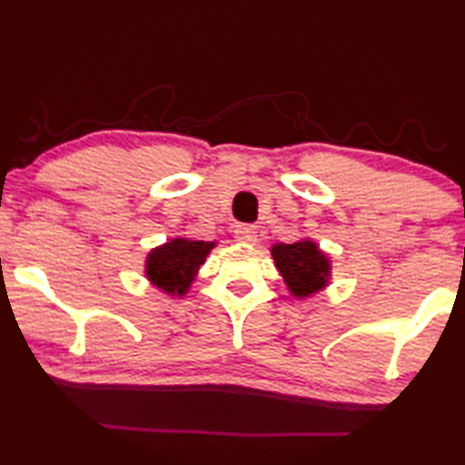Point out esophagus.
<instances>
[{"instance_id":"34e87169","label":"esophagus","mask_w":465,"mask_h":465,"mask_svg":"<svg viewBox=\"0 0 465 465\" xmlns=\"http://www.w3.org/2000/svg\"><path fill=\"white\" fill-rule=\"evenodd\" d=\"M258 238V232L254 225H238L235 227V240L242 243H254Z\"/></svg>"}]
</instances>
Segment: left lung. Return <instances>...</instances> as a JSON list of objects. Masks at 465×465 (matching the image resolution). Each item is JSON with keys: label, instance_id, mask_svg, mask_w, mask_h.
Listing matches in <instances>:
<instances>
[{"label": "left lung", "instance_id": "8db88e82", "mask_svg": "<svg viewBox=\"0 0 465 465\" xmlns=\"http://www.w3.org/2000/svg\"><path fill=\"white\" fill-rule=\"evenodd\" d=\"M271 254L289 293L295 299H308L330 285L332 261L312 238H302L293 243H272Z\"/></svg>", "mask_w": 465, "mask_h": 465}]
</instances>
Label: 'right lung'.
<instances>
[{
    "label": "right lung",
    "mask_w": 465,
    "mask_h": 465,
    "mask_svg": "<svg viewBox=\"0 0 465 465\" xmlns=\"http://www.w3.org/2000/svg\"><path fill=\"white\" fill-rule=\"evenodd\" d=\"M217 242L172 238L162 246L149 250L145 258V277L162 293L170 297H184L207 261Z\"/></svg>",
    "instance_id": "obj_1"
}]
</instances>
